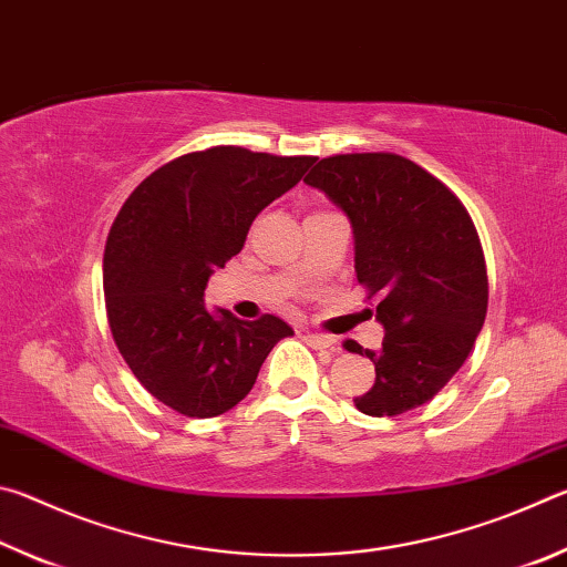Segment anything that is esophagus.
I'll return each instance as SVG.
<instances>
[{
    "instance_id": "34e87169",
    "label": "esophagus",
    "mask_w": 567,
    "mask_h": 567,
    "mask_svg": "<svg viewBox=\"0 0 567 567\" xmlns=\"http://www.w3.org/2000/svg\"><path fill=\"white\" fill-rule=\"evenodd\" d=\"M305 340L310 342V348H318V350H338V340L330 338V334H315V332H307Z\"/></svg>"
}]
</instances>
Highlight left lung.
<instances>
[{
	"instance_id": "obj_1",
	"label": "left lung",
	"mask_w": 567,
	"mask_h": 567,
	"mask_svg": "<svg viewBox=\"0 0 567 567\" xmlns=\"http://www.w3.org/2000/svg\"><path fill=\"white\" fill-rule=\"evenodd\" d=\"M322 189L354 233V272L385 328L375 385L354 398L372 417L425 405L463 368L487 312V267L465 205L443 182L392 152L320 159L305 177Z\"/></svg>"
}]
</instances>
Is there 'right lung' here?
<instances>
[{
  "label": "right lung",
  "mask_w": 567,
  "mask_h": 567,
  "mask_svg": "<svg viewBox=\"0 0 567 567\" xmlns=\"http://www.w3.org/2000/svg\"><path fill=\"white\" fill-rule=\"evenodd\" d=\"M315 157L235 145L189 152L142 179L104 247V305L114 344L152 398L179 415L217 417L249 390L292 328L275 315H213L205 287L243 249L252 219Z\"/></svg>",
  "instance_id": "add662e5"
}]
</instances>
